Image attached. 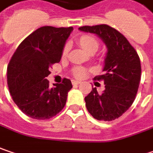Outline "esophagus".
<instances>
[{"mask_svg": "<svg viewBox=\"0 0 153 153\" xmlns=\"http://www.w3.org/2000/svg\"><path fill=\"white\" fill-rule=\"evenodd\" d=\"M73 85H79V84H80L81 83V81L80 80H73Z\"/></svg>", "mask_w": 153, "mask_h": 153, "instance_id": "esophagus-1", "label": "esophagus"}]
</instances>
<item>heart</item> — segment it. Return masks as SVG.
I'll list each match as a JSON object with an SVG mask.
<instances>
[{
  "instance_id": "1",
  "label": "heart",
  "mask_w": 153,
  "mask_h": 153,
  "mask_svg": "<svg viewBox=\"0 0 153 153\" xmlns=\"http://www.w3.org/2000/svg\"><path fill=\"white\" fill-rule=\"evenodd\" d=\"M79 43L81 46V48L89 52L91 50H97L99 47V42L95 39L94 36L92 35H83L79 38ZM68 50H69V44H66V46L63 48V55H66L68 53ZM85 74V71L82 68H76L74 70V75L77 77H82Z\"/></svg>"
}]
</instances>
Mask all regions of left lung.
<instances>
[{"label": "left lung", "mask_w": 153, "mask_h": 153, "mask_svg": "<svg viewBox=\"0 0 153 153\" xmlns=\"http://www.w3.org/2000/svg\"><path fill=\"white\" fill-rule=\"evenodd\" d=\"M79 30L97 35L107 49L103 75L94 78L104 80L105 90L99 94L96 87L93 88L85 97V106L98 120H114L126 112L135 100L141 77L139 55L123 34L107 25L85 26Z\"/></svg>", "instance_id": "8db88e82"}]
</instances>
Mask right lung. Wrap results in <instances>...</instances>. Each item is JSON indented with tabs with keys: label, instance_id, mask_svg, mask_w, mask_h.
<instances>
[{
	"label": "right lung",
	"instance_id": "obj_1",
	"mask_svg": "<svg viewBox=\"0 0 153 153\" xmlns=\"http://www.w3.org/2000/svg\"><path fill=\"white\" fill-rule=\"evenodd\" d=\"M74 28L42 27L19 45L7 66V85L14 103L28 117L48 120L65 106L72 82L49 87L50 68L59 63Z\"/></svg>",
	"mask_w": 153,
	"mask_h": 153
}]
</instances>
